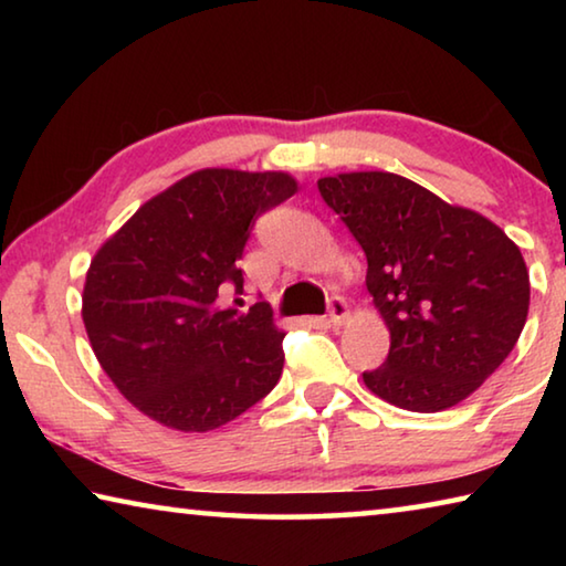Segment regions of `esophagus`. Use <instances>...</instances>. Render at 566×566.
<instances>
[{
    "label": "esophagus",
    "instance_id": "34e87169",
    "mask_svg": "<svg viewBox=\"0 0 566 566\" xmlns=\"http://www.w3.org/2000/svg\"><path fill=\"white\" fill-rule=\"evenodd\" d=\"M347 317H349L347 302H344L342 296H332V300H329V322L334 324V327H342V324L347 322Z\"/></svg>",
    "mask_w": 566,
    "mask_h": 566
}]
</instances>
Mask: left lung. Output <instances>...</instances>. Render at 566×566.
<instances>
[{"label":"left lung","instance_id":"left-lung-1","mask_svg":"<svg viewBox=\"0 0 566 566\" xmlns=\"http://www.w3.org/2000/svg\"><path fill=\"white\" fill-rule=\"evenodd\" d=\"M319 195L367 254V290L389 327L364 385L389 405L442 411L510 357L530 312V272L500 227L391 171L322 177Z\"/></svg>","mask_w":566,"mask_h":566}]
</instances>
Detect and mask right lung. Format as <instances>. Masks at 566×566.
Returning <instances> with one entry per match:
<instances>
[{"instance_id": "obj_1", "label": "right lung", "mask_w": 566, "mask_h": 566, "mask_svg": "<svg viewBox=\"0 0 566 566\" xmlns=\"http://www.w3.org/2000/svg\"><path fill=\"white\" fill-rule=\"evenodd\" d=\"M294 191L286 171L199 169L142 205L94 254L84 329L142 415L177 432H209L280 381L284 332L270 304L239 312L222 294H242L237 260L254 219Z\"/></svg>"}]
</instances>
